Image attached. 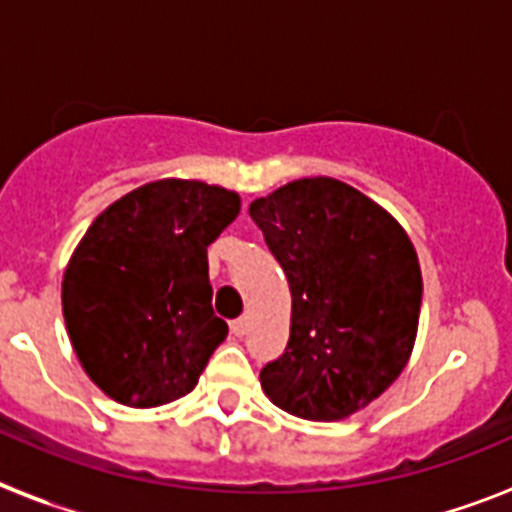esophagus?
Here are the masks:
<instances>
[{"label":"esophagus","instance_id":"34e87169","mask_svg":"<svg viewBox=\"0 0 512 512\" xmlns=\"http://www.w3.org/2000/svg\"><path fill=\"white\" fill-rule=\"evenodd\" d=\"M246 330H248V318H238L230 323V333H233L235 338H241L246 336Z\"/></svg>","mask_w":512,"mask_h":512}]
</instances>
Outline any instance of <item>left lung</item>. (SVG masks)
<instances>
[{
  "mask_svg": "<svg viewBox=\"0 0 512 512\" xmlns=\"http://www.w3.org/2000/svg\"><path fill=\"white\" fill-rule=\"evenodd\" d=\"M292 292L287 351L261 369L277 408L305 420L351 418L408 366L418 336V253L390 212L351 184L307 176L253 200Z\"/></svg>",
  "mask_w": 512,
  "mask_h": 512,
  "instance_id": "8db88e82",
  "label": "left lung"
}]
</instances>
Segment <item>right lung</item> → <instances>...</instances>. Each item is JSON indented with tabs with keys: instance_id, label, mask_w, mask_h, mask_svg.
I'll return each mask as SVG.
<instances>
[{
	"instance_id": "1",
	"label": "right lung",
	"mask_w": 512,
	"mask_h": 512,
	"mask_svg": "<svg viewBox=\"0 0 512 512\" xmlns=\"http://www.w3.org/2000/svg\"><path fill=\"white\" fill-rule=\"evenodd\" d=\"M241 212L233 189L158 179L94 217L61 305L81 369L128 408L189 395L228 325L212 312L207 246Z\"/></svg>"
}]
</instances>
